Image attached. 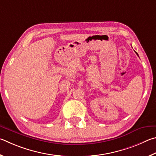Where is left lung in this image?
Returning a JSON list of instances; mask_svg holds the SVG:
<instances>
[{
    "label": "left lung",
    "mask_w": 156,
    "mask_h": 156,
    "mask_svg": "<svg viewBox=\"0 0 156 156\" xmlns=\"http://www.w3.org/2000/svg\"><path fill=\"white\" fill-rule=\"evenodd\" d=\"M136 54H137V55H138V53H136Z\"/></svg>",
    "instance_id": "1"
}]
</instances>
